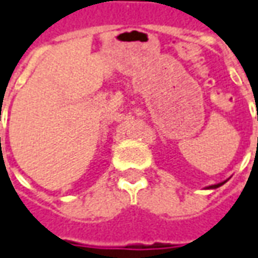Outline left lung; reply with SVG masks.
Here are the masks:
<instances>
[{
    "label": "left lung",
    "instance_id": "1",
    "mask_svg": "<svg viewBox=\"0 0 258 258\" xmlns=\"http://www.w3.org/2000/svg\"><path fill=\"white\" fill-rule=\"evenodd\" d=\"M226 181H223V182H219V184H214V185H209V186H208V189H215V188H218V186L223 185V184H225Z\"/></svg>",
    "mask_w": 258,
    "mask_h": 258
}]
</instances>
